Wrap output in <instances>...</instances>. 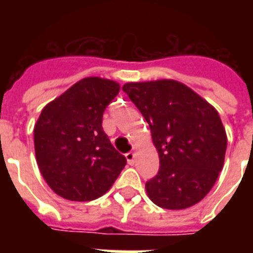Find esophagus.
<instances>
[{"label":"esophagus","instance_id":"obj_1","mask_svg":"<svg viewBox=\"0 0 253 253\" xmlns=\"http://www.w3.org/2000/svg\"><path fill=\"white\" fill-rule=\"evenodd\" d=\"M125 156H126L127 163L132 166V164H134V162H135V152H132V151H131V152H127V154L125 155Z\"/></svg>","mask_w":253,"mask_h":253}]
</instances>
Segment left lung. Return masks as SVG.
<instances>
[{
	"instance_id": "1",
	"label": "left lung",
	"mask_w": 253,
	"mask_h": 253,
	"mask_svg": "<svg viewBox=\"0 0 253 253\" xmlns=\"http://www.w3.org/2000/svg\"><path fill=\"white\" fill-rule=\"evenodd\" d=\"M150 125L160 169L146 182L159 208L198 204L223 168L227 135L215 107L180 81L163 79L123 85Z\"/></svg>"
}]
</instances>
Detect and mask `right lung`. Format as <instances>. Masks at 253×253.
Here are the masks:
<instances>
[{"label": "right lung", "mask_w": 253, "mask_h": 253, "mask_svg": "<svg viewBox=\"0 0 253 253\" xmlns=\"http://www.w3.org/2000/svg\"><path fill=\"white\" fill-rule=\"evenodd\" d=\"M119 89L117 81L85 77L43 107L34 126L35 156L57 196L77 202L95 200L126 166L102 128L103 111Z\"/></svg>", "instance_id": "add662e5"}]
</instances>
